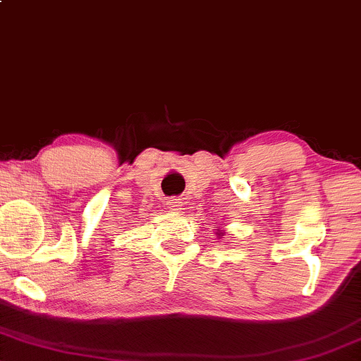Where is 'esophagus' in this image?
Masks as SVG:
<instances>
[{
	"instance_id": "34e87169",
	"label": "esophagus",
	"mask_w": 361,
	"mask_h": 361,
	"mask_svg": "<svg viewBox=\"0 0 361 361\" xmlns=\"http://www.w3.org/2000/svg\"><path fill=\"white\" fill-rule=\"evenodd\" d=\"M181 203H183V202H181V198H178V197H173V198H169L168 200V203H166V205H168V208H169V210H180V207H181Z\"/></svg>"
}]
</instances>
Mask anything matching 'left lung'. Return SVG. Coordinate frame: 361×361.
I'll list each match as a JSON object with an SVG mask.
<instances>
[{
  "mask_svg": "<svg viewBox=\"0 0 361 361\" xmlns=\"http://www.w3.org/2000/svg\"><path fill=\"white\" fill-rule=\"evenodd\" d=\"M219 235H220V233H219Z\"/></svg>",
  "mask_w": 361,
  "mask_h": 361,
  "instance_id": "left-lung-1",
  "label": "left lung"
}]
</instances>
